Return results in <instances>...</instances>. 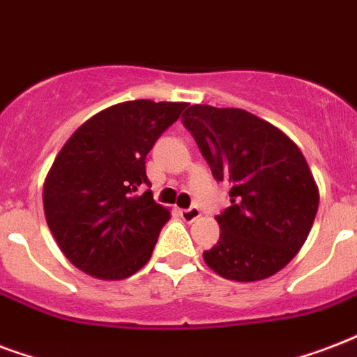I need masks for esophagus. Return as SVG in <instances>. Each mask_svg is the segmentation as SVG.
<instances>
[{
    "label": "esophagus",
    "instance_id": "34e87169",
    "mask_svg": "<svg viewBox=\"0 0 357 357\" xmlns=\"http://www.w3.org/2000/svg\"><path fill=\"white\" fill-rule=\"evenodd\" d=\"M179 213H181V217H183L185 221L192 222V221H197L198 217H200V208H198V206H190V208L187 209H181Z\"/></svg>",
    "mask_w": 357,
    "mask_h": 357
}]
</instances>
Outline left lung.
<instances>
[{
	"label": "left lung",
	"mask_w": 357,
	"mask_h": 357,
	"mask_svg": "<svg viewBox=\"0 0 357 357\" xmlns=\"http://www.w3.org/2000/svg\"><path fill=\"white\" fill-rule=\"evenodd\" d=\"M181 121L213 178L230 187V208L215 217L221 236L204 262L230 281L275 275L305 243L318 211L303 153L275 125L241 108L192 105Z\"/></svg>",
	"instance_id": "1"
}]
</instances>
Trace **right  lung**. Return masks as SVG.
<instances>
[{
    "mask_svg": "<svg viewBox=\"0 0 357 357\" xmlns=\"http://www.w3.org/2000/svg\"><path fill=\"white\" fill-rule=\"evenodd\" d=\"M187 102H119L82 123L43 187L45 217L67 260L105 281L127 279L151 258L170 209L153 200L146 155Z\"/></svg>",
    "mask_w": 357,
    "mask_h": 357,
    "instance_id": "1",
    "label": "right lung"
}]
</instances>
